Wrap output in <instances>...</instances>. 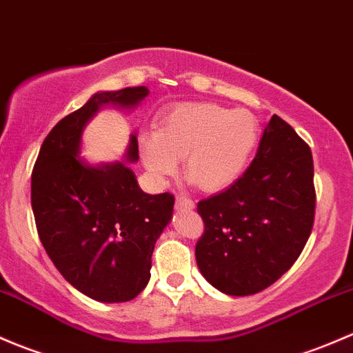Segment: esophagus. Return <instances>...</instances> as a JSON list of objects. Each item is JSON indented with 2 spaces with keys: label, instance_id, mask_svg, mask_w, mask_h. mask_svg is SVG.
<instances>
[{
  "label": "esophagus",
  "instance_id": "obj_1",
  "mask_svg": "<svg viewBox=\"0 0 353 353\" xmlns=\"http://www.w3.org/2000/svg\"><path fill=\"white\" fill-rule=\"evenodd\" d=\"M175 205H176L178 210H190V209H194L195 203H194V201H192V199L183 197V195H180V197L176 199Z\"/></svg>",
  "mask_w": 353,
  "mask_h": 353
}]
</instances>
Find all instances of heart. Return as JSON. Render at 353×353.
Returning a JSON list of instances; mask_svg holds the SVG:
<instances>
[{"mask_svg": "<svg viewBox=\"0 0 353 353\" xmlns=\"http://www.w3.org/2000/svg\"><path fill=\"white\" fill-rule=\"evenodd\" d=\"M258 121L248 110H231L216 103H181L170 110L156 130L139 134L144 166L163 178L178 172L185 158V175L202 190L231 185L248 165L258 143Z\"/></svg>", "mask_w": 353, "mask_h": 353, "instance_id": "heart-1", "label": "heart"}]
</instances>
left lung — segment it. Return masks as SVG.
I'll return each mask as SVG.
<instances>
[{
  "label": "left lung",
  "instance_id": "1",
  "mask_svg": "<svg viewBox=\"0 0 353 353\" xmlns=\"http://www.w3.org/2000/svg\"><path fill=\"white\" fill-rule=\"evenodd\" d=\"M310 146L279 115L265 127L255 159L230 188L197 203L203 234L195 258L210 285L252 296L294 265L314 224Z\"/></svg>",
  "mask_w": 353,
  "mask_h": 353
}]
</instances>
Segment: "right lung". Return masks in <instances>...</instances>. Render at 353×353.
I'll list each match as a JSON object with an SVG mask.
<instances>
[{
    "label": "right lung",
    "instance_id": "obj_1",
    "mask_svg": "<svg viewBox=\"0 0 353 353\" xmlns=\"http://www.w3.org/2000/svg\"><path fill=\"white\" fill-rule=\"evenodd\" d=\"M148 93L136 86L93 95L47 134L32 172V209L47 255L69 284L101 303L134 299L150 282L152 250L175 197L144 194L123 163L85 165L81 130L101 105L134 107ZM137 158L132 136L127 161Z\"/></svg>",
    "mask_w": 353,
    "mask_h": 353
}]
</instances>
